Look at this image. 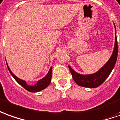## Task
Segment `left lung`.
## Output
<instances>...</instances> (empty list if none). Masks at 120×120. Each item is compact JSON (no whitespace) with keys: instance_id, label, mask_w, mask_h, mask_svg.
Masks as SVG:
<instances>
[{"instance_id":"obj_1","label":"left lung","mask_w":120,"mask_h":120,"mask_svg":"<svg viewBox=\"0 0 120 120\" xmlns=\"http://www.w3.org/2000/svg\"><path fill=\"white\" fill-rule=\"evenodd\" d=\"M117 57H118V42H117L116 34L115 44H114V51L112 55L105 65L97 72L94 74L84 75L75 72L69 65H68V68L71 71L73 80L78 86L85 87L95 88L103 84L111 73L112 69L115 66Z\"/></svg>"}]
</instances>
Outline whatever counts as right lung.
Here are the masks:
<instances>
[{"label": "right lung", "instance_id": "add662e5", "mask_svg": "<svg viewBox=\"0 0 120 120\" xmlns=\"http://www.w3.org/2000/svg\"><path fill=\"white\" fill-rule=\"evenodd\" d=\"M7 67H8L9 72H10V74H11V76L14 77L15 80L17 81V82L18 84H19L22 87H23L25 90H27V91H30V92H38L41 90H44L45 88H46L48 86L51 82V80H52V67L49 68V72H48V74H46V76L44 78H43L42 79L38 81V82L36 84H34V86H29L26 83V82L23 80H21L20 78H17L16 76H15L14 74L12 73V72L10 71V69L8 67V64L6 63Z\"/></svg>", "mask_w": 120, "mask_h": 120}]
</instances>
